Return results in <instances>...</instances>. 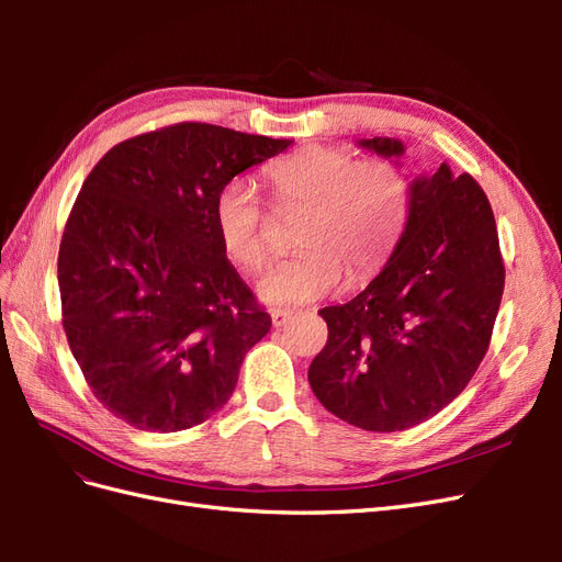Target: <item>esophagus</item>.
I'll use <instances>...</instances> for the list:
<instances>
[{"mask_svg": "<svg viewBox=\"0 0 562 562\" xmlns=\"http://www.w3.org/2000/svg\"><path fill=\"white\" fill-rule=\"evenodd\" d=\"M269 314H271V323H274V328H283L285 323L293 318V312H288V310H271Z\"/></svg>", "mask_w": 562, "mask_h": 562, "instance_id": "34e87169", "label": "esophagus"}]
</instances>
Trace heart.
<instances>
[{"label":"heart","instance_id":"heart-1","mask_svg":"<svg viewBox=\"0 0 562 562\" xmlns=\"http://www.w3.org/2000/svg\"><path fill=\"white\" fill-rule=\"evenodd\" d=\"M265 184L281 211H302L295 255L271 262L258 279L269 304H307L330 295L342 274L361 283L391 258L413 209L415 178L386 159L359 161L333 145H304L265 168ZM213 227L227 258L244 271L265 260L267 215L244 180H232L213 201Z\"/></svg>","mask_w":562,"mask_h":562}]
</instances>
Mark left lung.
Returning a JSON list of instances; mask_svg holds the SVG:
<instances>
[{
    "mask_svg": "<svg viewBox=\"0 0 562 562\" xmlns=\"http://www.w3.org/2000/svg\"><path fill=\"white\" fill-rule=\"evenodd\" d=\"M398 159L396 138L359 140ZM504 293L495 215L448 164L415 178L401 239L363 293L318 314L328 342L310 366L316 398L366 431H403L452 403L490 347Z\"/></svg>",
    "mask_w": 562,
    "mask_h": 562,
    "instance_id": "obj_1",
    "label": "left lung"
}]
</instances>
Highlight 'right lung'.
Here are the masks:
<instances>
[{"label": "right lung", "mask_w": 562, "mask_h": 562, "mask_svg": "<svg viewBox=\"0 0 562 562\" xmlns=\"http://www.w3.org/2000/svg\"><path fill=\"white\" fill-rule=\"evenodd\" d=\"M291 143L182 122L114 145L83 180L58 252L63 328L93 396L131 427L206 422L269 333L213 201Z\"/></svg>", "instance_id": "1"}]
</instances>
